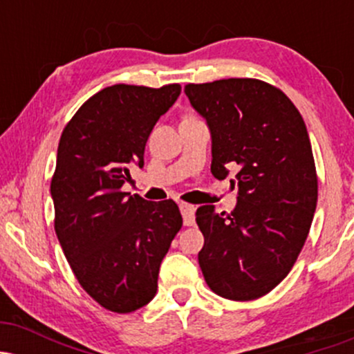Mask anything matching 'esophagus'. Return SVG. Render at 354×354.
Wrapping results in <instances>:
<instances>
[{"instance_id": "34e87169", "label": "esophagus", "mask_w": 354, "mask_h": 354, "mask_svg": "<svg viewBox=\"0 0 354 354\" xmlns=\"http://www.w3.org/2000/svg\"><path fill=\"white\" fill-rule=\"evenodd\" d=\"M180 211L183 214V223H185V226H193L194 225V206L188 205V203H180Z\"/></svg>"}]
</instances>
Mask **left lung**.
Returning a JSON list of instances; mask_svg holds the SVG:
<instances>
[{
  "label": "left lung",
  "mask_w": 354,
  "mask_h": 354,
  "mask_svg": "<svg viewBox=\"0 0 354 354\" xmlns=\"http://www.w3.org/2000/svg\"><path fill=\"white\" fill-rule=\"evenodd\" d=\"M211 133V173L238 169V205L196 209L198 261L211 291L234 301L270 293L286 278L310 233L318 178L301 115L281 89L253 78L186 84Z\"/></svg>",
  "instance_id": "8db88e82"
}]
</instances>
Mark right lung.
Segmentation results:
<instances>
[{
	"instance_id": "1",
	"label": "right lung",
	"mask_w": 354,
	"mask_h": 354,
	"mask_svg": "<svg viewBox=\"0 0 354 354\" xmlns=\"http://www.w3.org/2000/svg\"><path fill=\"white\" fill-rule=\"evenodd\" d=\"M180 84H115L93 95L64 126L51 180L55 231L83 290L101 306L131 313L154 298L158 273L183 226L173 200L121 191L143 168L154 124Z\"/></svg>"
}]
</instances>
